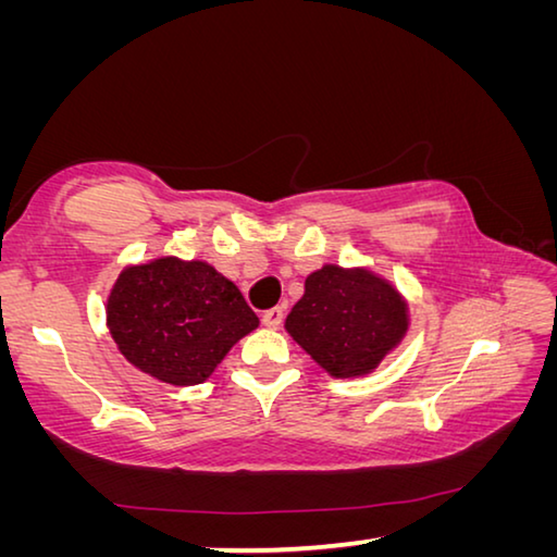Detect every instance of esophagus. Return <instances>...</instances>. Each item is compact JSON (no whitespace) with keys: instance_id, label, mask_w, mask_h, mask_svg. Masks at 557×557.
Returning a JSON list of instances; mask_svg holds the SVG:
<instances>
[{"instance_id":"obj_1","label":"esophagus","mask_w":557,"mask_h":557,"mask_svg":"<svg viewBox=\"0 0 557 557\" xmlns=\"http://www.w3.org/2000/svg\"><path fill=\"white\" fill-rule=\"evenodd\" d=\"M282 319H285V309L272 307L265 314H262V324H265L268 329H277L282 324Z\"/></svg>"}]
</instances>
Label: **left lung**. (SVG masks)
Listing matches in <instances>:
<instances>
[{"label": "left lung", "instance_id": "obj_1", "mask_svg": "<svg viewBox=\"0 0 557 557\" xmlns=\"http://www.w3.org/2000/svg\"><path fill=\"white\" fill-rule=\"evenodd\" d=\"M408 329V312L388 282L369 270L324 265L305 282L287 332L338 379L373 371Z\"/></svg>", "mask_w": 557, "mask_h": 557}]
</instances>
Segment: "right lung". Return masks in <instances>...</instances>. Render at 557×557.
I'll use <instances>...</instances> for the list:
<instances>
[{"instance_id":"1","label":"right lung","mask_w":557,"mask_h":557,"mask_svg":"<svg viewBox=\"0 0 557 557\" xmlns=\"http://www.w3.org/2000/svg\"><path fill=\"white\" fill-rule=\"evenodd\" d=\"M108 326L137 369L196 385L258 326V317L211 265L162 258L122 272L108 299Z\"/></svg>"}]
</instances>
